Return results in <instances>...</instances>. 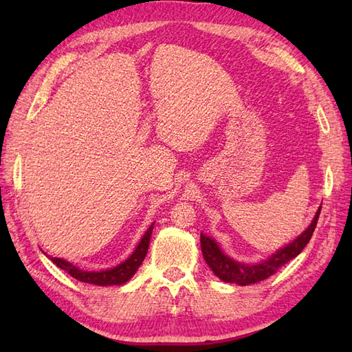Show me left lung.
I'll use <instances>...</instances> for the list:
<instances>
[{"label":"left lung","instance_id":"obj_1","mask_svg":"<svg viewBox=\"0 0 352 352\" xmlns=\"http://www.w3.org/2000/svg\"><path fill=\"white\" fill-rule=\"evenodd\" d=\"M319 214L320 207L318 208L315 219L310 223V227L305 230L300 237H296L294 242L278 250L274 256H271L265 261H261L258 265H245L234 261L219 250V246L216 245L213 239L201 234V250H203L204 260L207 261V265L212 267V271L226 283H236L239 286H248V284L263 281L271 275H274L281 266L286 265L287 261L295 258L298 254L305 248V245L310 242L313 233H315Z\"/></svg>","mask_w":352,"mask_h":352}]
</instances>
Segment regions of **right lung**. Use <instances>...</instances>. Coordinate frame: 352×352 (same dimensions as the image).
<instances>
[{"instance_id": "add662e5", "label": "right lung", "mask_w": 352, "mask_h": 352, "mask_svg": "<svg viewBox=\"0 0 352 352\" xmlns=\"http://www.w3.org/2000/svg\"><path fill=\"white\" fill-rule=\"evenodd\" d=\"M151 233H153V226L148 228L145 236L142 237L140 243L138 245V248L134 250L131 256L126 258L124 263L115 266L113 269H109V271L86 272V271H81V269L74 266L72 263H69V261H66L63 258L51 257V261L60 269H63L65 272H68L72 278H76L81 283L96 284V286H111V284H116V286H119V284H124L129 281L131 276L136 274L138 267L142 265V261H144V258L146 256Z\"/></svg>"}]
</instances>
